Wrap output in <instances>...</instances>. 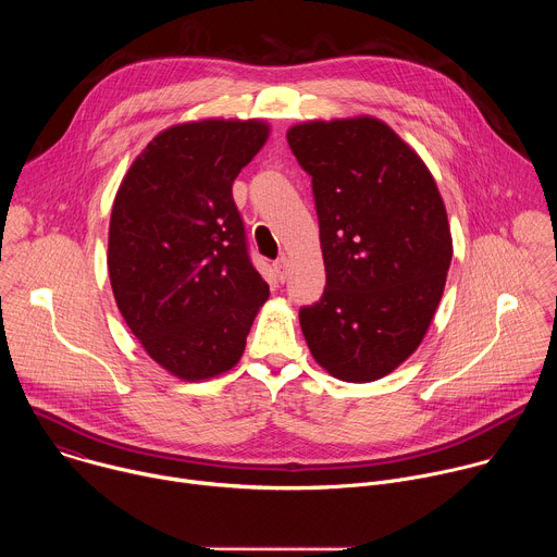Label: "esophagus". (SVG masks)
Returning a JSON list of instances; mask_svg holds the SVG:
<instances>
[{"mask_svg":"<svg viewBox=\"0 0 557 557\" xmlns=\"http://www.w3.org/2000/svg\"><path fill=\"white\" fill-rule=\"evenodd\" d=\"M273 269H275V273H277V280H280V282H284V280H286V275H288V258H280V260H275Z\"/></svg>","mask_w":557,"mask_h":557,"instance_id":"obj_1","label":"esophagus"}]
</instances>
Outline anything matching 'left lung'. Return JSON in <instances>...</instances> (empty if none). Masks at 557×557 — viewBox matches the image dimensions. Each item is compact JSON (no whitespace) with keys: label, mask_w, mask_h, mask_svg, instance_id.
I'll use <instances>...</instances> for the list:
<instances>
[{"label":"left lung","mask_w":557,"mask_h":557,"mask_svg":"<svg viewBox=\"0 0 557 557\" xmlns=\"http://www.w3.org/2000/svg\"><path fill=\"white\" fill-rule=\"evenodd\" d=\"M312 176L326 269L299 310L312 359L350 383L376 381L423 342L443 297L451 233L423 158L381 119L306 121L286 132Z\"/></svg>","instance_id":"8db88e82"}]
</instances>
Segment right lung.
<instances>
[{"label": "right lung", "mask_w": 557, "mask_h": 557, "mask_svg": "<svg viewBox=\"0 0 557 557\" xmlns=\"http://www.w3.org/2000/svg\"><path fill=\"white\" fill-rule=\"evenodd\" d=\"M269 132L262 119L172 125L119 185L108 235L112 293L145 352L183 381L240 361L269 299L231 194Z\"/></svg>", "instance_id": "add662e5"}]
</instances>
